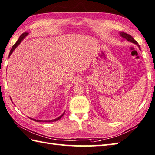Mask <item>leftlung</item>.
<instances>
[{
  "instance_id": "8db88e82",
  "label": "left lung",
  "mask_w": 155,
  "mask_h": 155,
  "mask_svg": "<svg viewBox=\"0 0 155 155\" xmlns=\"http://www.w3.org/2000/svg\"><path fill=\"white\" fill-rule=\"evenodd\" d=\"M119 35H120L121 37L123 38V40H121L122 42H123L124 40H126L127 41H128V42L135 44V45H136L137 46H138V47L139 48L140 51H141L140 46V45H138V43L136 41V40L134 39V38H133L132 36H131V35L128 34H126V33H125V32H119Z\"/></svg>"
}]
</instances>
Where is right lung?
<instances>
[{
    "label": "right lung",
    "instance_id": "right-lung-1",
    "mask_svg": "<svg viewBox=\"0 0 155 155\" xmlns=\"http://www.w3.org/2000/svg\"><path fill=\"white\" fill-rule=\"evenodd\" d=\"M28 34H29V32H24V33H23V34L21 35V36H19V38L18 39V40H17V41L16 42V43L15 44V45L13 46L12 48L11 49L10 53H9V55H8V57L11 56V54L13 53V52L15 51V48L17 47V46H18L19 45V44L23 41V40L25 38L26 36H27ZM64 114H65V112H64V113L62 114V115H61L59 117H57V118H56V119H51V120H39V119H33V118H30V117H29V118H30L31 119H32V120H34V121H36V122H52V121H56L59 120V119L63 116Z\"/></svg>",
    "mask_w": 155,
    "mask_h": 155
}]
</instances>
